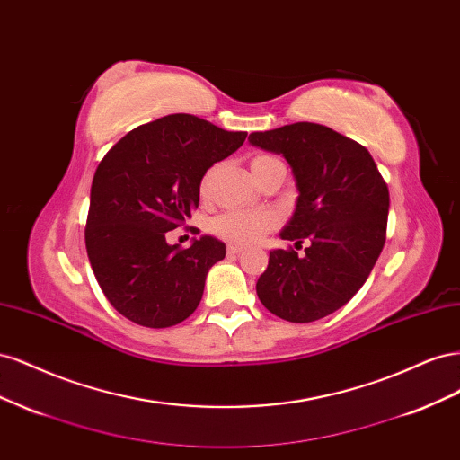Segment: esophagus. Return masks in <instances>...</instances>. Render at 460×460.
Here are the masks:
<instances>
[{"label":"esophagus","instance_id":"esophagus-1","mask_svg":"<svg viewBox=\"0 0 460 460\" xmlns=\"http://www.w3.org/2000/svg\"><path fill=\"white\" fill-rule=\"evenodd\" d=\"M242 252H243L242 245H234V243L228 245V253H230V255H240Z\"/></svg>","mask_w":460,"mask_h":460}]
</instances>
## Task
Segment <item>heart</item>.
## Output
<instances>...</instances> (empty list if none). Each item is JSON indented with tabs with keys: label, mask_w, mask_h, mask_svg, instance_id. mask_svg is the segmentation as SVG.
<instances>
[{
	"label": "heart",
	"mask_w": 460,
	"mask_h": 460,
	"mask_svg": "<svg viewBox=\"0 0 460 460\" xmlns=\"http://www.w3.org/2000/svg\"><path fill=\"white\" fill-rule=\"evenodd\" d=\"M272 157H255L252 166H257L264 161H270ZM201 190H207V178L203 180ZM276 225V218L269 213H245V211H228L222 213L213 220V232L218 238L226 240L235 245H253L259 243L264 234L272 230Z\"/></svg>",
	"instance_id": "heart-1"
}]
</instances>
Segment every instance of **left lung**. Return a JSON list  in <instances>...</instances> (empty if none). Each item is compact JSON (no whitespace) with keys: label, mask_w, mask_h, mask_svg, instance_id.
<instances>
[{"label":"left lung","mask_w":460,"mask_h":460,"mask_svg":"<svg viewBox=\"0 0 460 460\" xmlns=\"http://www.w3.org/2000/svg\"><path fill=\"white\" fill-rule=\"evenodd\" d=\"M282 155L296 180L294 215L280 238L305 255L272 249L257 296L272 314L313 323L341 309L363 288L385 242L389 191L367 147L323 124L296 122L249 134Z\"/></svg>","instance_id":"left-lung-1"}]
</instances>
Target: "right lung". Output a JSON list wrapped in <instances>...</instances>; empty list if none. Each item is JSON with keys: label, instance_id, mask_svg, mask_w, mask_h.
<instances>
[{"label": "right lung", "instance_id": "obj_1", "mask_svg": "<svg viewBox=\"0 0 460 460\" xmlns=\"http://www.w3.org/2000/svg\"><path fill=\"white\" fill-rule=\"evenodd\" d=\"M247 132L176 113L142 124L109 149L90 191L86 249L109 303L132 323L169 328L203 297L208 269L226 255L213 235L188 249L166 242L199 205V186Z\"/></svg>", "mask_w": 460, "mask_h": 460}]
</instances>
